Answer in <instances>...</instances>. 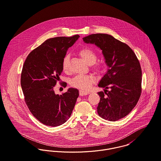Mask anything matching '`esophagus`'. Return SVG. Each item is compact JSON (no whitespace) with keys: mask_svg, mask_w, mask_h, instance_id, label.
<instances>
[{"mask_svg":"<svg viewBox=\"0 0 161 161\" xmlns=\"http://www.w3.org/2000/svg\"><path fill=\"white\" fill-rule=\"evenodd\" d=\"M89 94H90L89 92L85 91H83V90H80L79 91V95L80 96H86V95H87Z\"/></svg>","mask_w":161,"mask_h":161,"instance_id":"esophagus-1","label":"esophagus"}]
</instances>
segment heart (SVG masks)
<instances>
[{
    "instance_id": "heart-1",
    "label": "heart",
    "mask_w": 161,
    "mask_h": 161,
    "mask_svg": "<svg viewBox=\"0 0 161 161\" xmlns=\"http://www.w3.org/2000/svg\"><path fill=\"white\" fill-rule=\"evenodd\" d=\"M78 54L88 64L91 65L96 62L97 60V55L96 53L89 47H84L79 50ZM69 55H65L62 62V67L64 72H67L69 70ZM102 65L100 63H95L94 69L96 70H99L101 69ZM95 78L92 75H77L75 76L70 81L71 86L76 88L82 89L84 91L88 90L92 84L94 82Z\"/></svg>"
}]
</instances>
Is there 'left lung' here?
<instances>
[{
	"instance_id": "left-lung-1",
	"label": "left lung",
	"mask_w": 161,
	"mask_h": 161,
	"mask_svg": "<svg viewBox=\"0 0 161 161\" xmlns=\"http://www.w3.org/2000/svg\"><path fill=\"white\" fill-rule=\"evenodd\" d=\"M86 43L94 44L102 51L108 69L98 86L97 107L100 117L109 121L118 120L136 106L142 92V70L139 61L126 44L106 34H94L84 37ZM110 88V91H107Z\"/></svg>"
}]
</instances>
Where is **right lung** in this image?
<instances>
[{
    "label": "right lung",
    "instance_id": "add662e5",
    "mask_svg": "<svg viewBox=\"0 0 161 161\" xmlns=\"http://www.w3.org/2000/svg\"><path fill=\"white\" fill-rule=\"evenodd\" d=\"M79 37H57L46 40L27 57L21 73L20 84L24 100L32 114L41 123L58 126L70 117L79 91L69 88L55 94L54 86L62 72V62L67 49ZM67 86L65 83L62 84Z\"/></svg>",
    "mask_w": 161,
    "mask_h": 161
}]
</instances>
